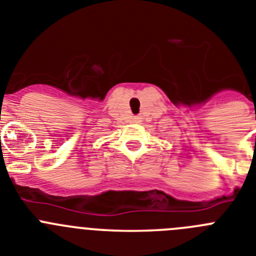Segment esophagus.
Here are the masks:
<instances>
[{
    "mask_svg": "<svg viewBox=\"0 0 256 256\" xmlns=\"http://www.w3.org/2000/svg\"><path fill=\"white\" fill-rule=\"evenodd\" d=\"M140 120H141V118H140V116H134V118H133V122H136V123H138Z\"/></svg>",
    "mask_w": 256,
    "mask_h": 256,
    "instance_id": "obj_1",
    "label": "esophagus"
}]
</instances>
